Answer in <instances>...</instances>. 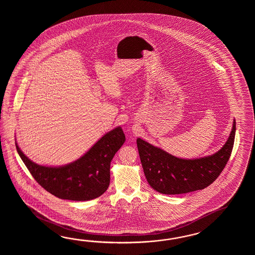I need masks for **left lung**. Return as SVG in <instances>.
Listing matches in <instances>:
<instances>
[{
  "mask_svg": "<svg viewBox=\"0 0 255 255\" xmlns=\"http://www.w3.org/2000/svg\"><path fill=\"white\" fill-rule=\"evenodd\" d=\"M236 130L233 128L227 141L216 153L199 158L175 157L140 137L136 139L141 164L148 184L162 194L175 195L203 190L219 177L233 150Z\"/></svg>",
  "mask_w": 255,
  "mask_h": 255,
  "instance_id": "1",
  "label": "left lung"
}]
</instances>
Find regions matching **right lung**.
<instances>
[{
  "instance_id": "right-lung-1",
  "label": "right lung",
  "mask_w": 255,
  "mask_h": 255,
  "mask_svg": "<svg viewBox=\"0 0 255 255\" xmlns=\"http://www.w3.org/2000/svg\"><path fill=\"white\" fill-rule=\"evenodd\" d=\"M121 127L97 141L82 157L63 166H43L26 157L15 141L17 152L30 173L44 190L63 200L90 201L102 195L110 182V163L125 143Z\"/></svg>"
}]
</instances>
